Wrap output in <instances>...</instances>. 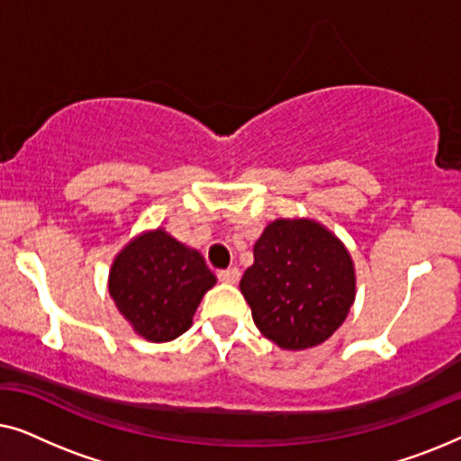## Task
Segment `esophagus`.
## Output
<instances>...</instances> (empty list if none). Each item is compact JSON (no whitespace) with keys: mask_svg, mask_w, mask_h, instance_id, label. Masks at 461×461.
I'll return each mask as SVG.
<instances>
[{"mask_svg":"<svg viewBox=\"0 0 461 461\" xmlns=\"http://www.w3.org/2000/svg\"><path fill=\"white\" fill-rule=\"evenodd\" d=\"M239 276H241V273H239V268H224V270H218V279L222 283H237Z\"/></svg>","mask_w":461,"mask_h":461,"instance_id":"1","label":"esophagus"}]
</instances>
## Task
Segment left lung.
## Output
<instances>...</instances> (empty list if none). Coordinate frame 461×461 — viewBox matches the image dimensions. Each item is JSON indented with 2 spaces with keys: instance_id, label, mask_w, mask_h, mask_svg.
<instances>
[{
  "instance_id": "1",
  "label": "left lung",
  "mask_w": 461,
  "mask_h": 461,
  "mask_svg": "<svg viewBox=\"0 0 461 461\" xmlns=\"http://www.w3.org/2000/svg\"><path fill=\"white\" fill-rule=\"evenodd\" d=\"M241 294L264 338L285 350L325 342L355 300L348 251L312 220H276L254 245Z\"/></svg>"
}]
</instances>
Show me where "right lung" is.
Returning a JSON list of instances; mask_svg holds the SVG:
<instances>
[{"instance_id": "right-lung-1", "label": "right lung", "mask_w": 461, "mask_h": 461, "mask_svg": "<svg viewBox=\"0 0 461 461\" xmlns=\"http://www.w3.org/2000/svg\"><path fill=\"white\" fill-rule=\"evenodd\" d=\"M216 276L199 251L155 230L138 237L115 258L109 292L119 312L150 342H167L193 323Z\"/></svg>"}]
</instances>
